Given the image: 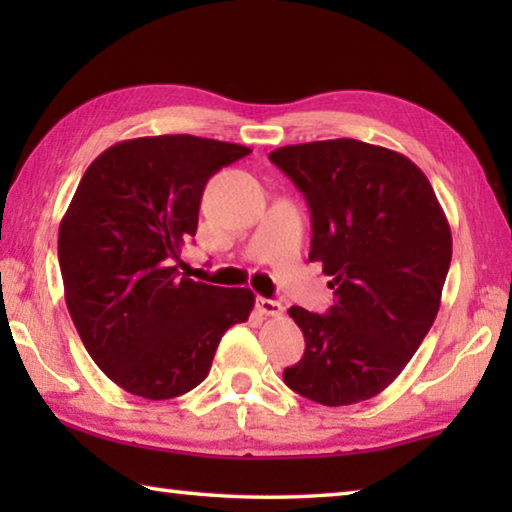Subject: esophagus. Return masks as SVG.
Instances as JSON below:
<instances>
[{"label": "esophagus", "instance_id": "1", "mask_svg": "<svg viewBox=\"0 0 512 512\" xmlns=\"http://www.w3.org/2000/svg\"><path fill=\"white\" fill-rule=\"evenodd\" d=\"M257 309L262 316H271V318H280L284 307L277 300L271 298H257Z\"/></svg>", "mask_w": 512, "mask_h": 512}]
</instances>
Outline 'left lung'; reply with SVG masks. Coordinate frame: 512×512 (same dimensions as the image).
Returning a JSON list of instances; mask_svg holds the SVG:
<instances>
[{"mask_svg": "<svg viewBox=\"0 0 512 512\" xmlns=\"http://www.w3.org/2000/svg\"><path fill=\"white\" fill-rule=\"evenodd\" d=\"M307 198L311 262L336 289L325 316L291 307L305 357L284 384L311 402L348 406L379 395L436 320L452 230L427 176L406 155L350 137L271 155Z\"/></svg>", "mask_w": 512, "mask_h": 512, "instance_id": "obj_1", "label": "left lung"}]
</instances>
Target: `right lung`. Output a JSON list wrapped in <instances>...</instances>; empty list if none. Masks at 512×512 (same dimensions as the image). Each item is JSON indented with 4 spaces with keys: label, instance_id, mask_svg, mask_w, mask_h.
I'll return each mask as SVG.
<instances>
[{
    "label": "right lung",
    "instance_id": "add662e5",
    "mask_svg": "<svg viewBox=\"0 0 512 512\" xmlns=\"http://www.w3.org/2000/svg\"><path fill=\"white\" fill-rule=\"evenodd\" d=\"M250 149L194 135L112 144L83 173L60 221L65 302L85 350L126 393L185 395L207 377L221 336L246 323L250 289L180 277L216 171Z\"/></svg>",
    "mask_w": 512,
    "mask_h": 512
}]
</instances>
